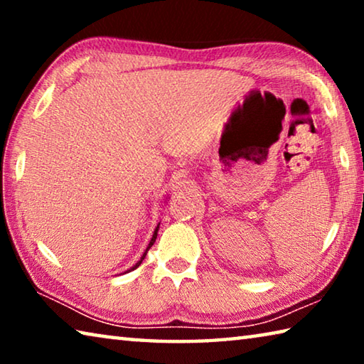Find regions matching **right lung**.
I'll return each mask as SVG.
<instances>
[{"mask_svg": "<svg viewBox=\"0 0 364 364\" xmlns=\"http://www.w3.org/2000/svg\"><path fill=\"white\" fill-rule=\"evenodd\" d=\"M157 231H159V225H157V228H156V231H154V234H152V239H151V242H149V245H147V249H146V252L143 254V257H141V260L134 264V267L132 268V269H136L141 263H143V260H144V257H146V254H147V250H149L151 247H152V244L156 242V239H157ZM132 269H128V271H132Z\"/></svg>", "mask_w": 364, "mask_h": 364, "instance_id": "right-lung-1", "label": "right lung"}]
</instances>
